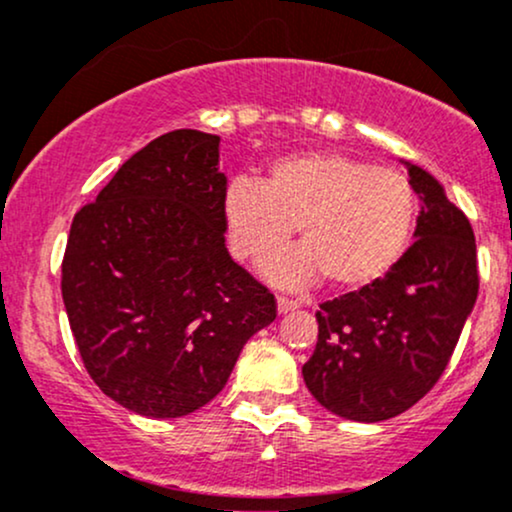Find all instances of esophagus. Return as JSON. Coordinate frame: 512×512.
Listing matches in <instances>:
<instances>
[{
    "instance_id": "obj_1",
    "label": "esophagus",
    "mask_w": 512,
    "mask_h": 512,
    "mask_svg": "<svg viewBox=\"0 0 512 512\" xmlns=\"http://www.w3.org/2000/svg\"><path fill=\"white\" fill-rule=\"evenodd\" d=\"M296 308H298L296 301H289V298H276V310H279L281 315L291 313V310H296Z\"/></svg>"
}]
</instances>
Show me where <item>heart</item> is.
Instances as JSON below:
<instances>
[{"label":"heart","instance_id":"heart-1","mask_svg":"<svg viewBox=\"0 0 512 512\" xmlns=\"http://www.w3.org/2000/svg\"><path fill=\"white\" fill-rule=\"evenodd\" d=\"M223 214L233 252L248 262L276 255L298 226L303 248L269 264L274 284L303 289L327 276L337 289H363L407 250L416 195L399 170L337 151H308L276 161L262 185L233 180Z\"/></svg>","mask_w":512,"mask_h":512}]
</instances>
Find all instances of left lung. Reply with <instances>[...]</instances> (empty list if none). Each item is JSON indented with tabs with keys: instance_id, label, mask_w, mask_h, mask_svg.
Instances as JSON below:
<instances>
[{
	"instance_id": "obj_1",
	"label": "left lung",
	"mask_w": 512,
	"mask_h": 512,
	"mask_svg": "<svg viewBox=\"0 0 512 512\" xmlns=\"http://www.w3.org/2000/svg\"><path fill=\"white\" fill-rule=\"evenodd\" d=\"M402 163L421 202L414 243L383 279L320 305L303 366L310 395L361 424L402 414L438 383L479 293L472 223L428 170Z\"/></svg>"
}]
</instances>
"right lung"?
<instances>
[{
	"label": "right lung",
	"instance_id": "obj_1",
	"mask_svg": "<svg viewBox=\"0 0 512 512\" xmlns=\"http://www.w3.org/2000/svg\"><path fill=\"white\" fill-rule=\"evenodd\" d=\"M221 137L175 129L74 216L62 298L81 361L134 414L178 419L228 383L274 296L226 250Z\"/></svg>",
	"mask_w": 512,
	"mask_h": 512
}]
</instances>
